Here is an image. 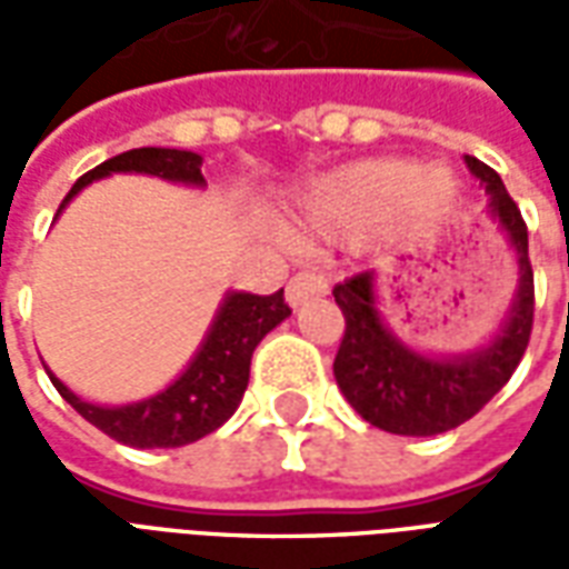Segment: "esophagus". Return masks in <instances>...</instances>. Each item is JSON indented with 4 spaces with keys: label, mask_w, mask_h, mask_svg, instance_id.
Masks as SVG:
<instances>
[{
    "label": "esophagus",
    "mask_w": 569,
    "mask_h": 569,
    "mask_svg": "<svg viewBox=\"0 0 569 569\" xmlns=\"http://www.w3.org/2000/svg\"><path fill=\"white\" fill-rule=\"evenodd\" d=\"M326 292H329V286L320 273H296L286 286V301H289V308H301L308 298H320Z\"/></svg>",
    "instance_id": "34e87169"
}]
</instances>
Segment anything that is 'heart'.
I'll return each instance as SVG.
<instances>
[{
    "label": "heart",
    "instance_id": "obj_1",
    "mask_svg": "<svg viewBox=\"0 0 569 569\" xmlns=\"http://www.w3.org/2000/svg\"><path fill=\"white\" fill-rule=\"evenodd\" d=\"M448 194L436 167L411 161H362L313 179L298 200L292 234L301 240H338L362 234L399 207L427 210Z\"/></svg>",
    "mask_w": 569,
    "mask_h": 569
}]
</instances>
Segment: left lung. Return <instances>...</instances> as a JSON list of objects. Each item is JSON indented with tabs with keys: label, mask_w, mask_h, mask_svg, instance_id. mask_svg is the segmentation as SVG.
Listing matches in <instances>:
<instances>
[{
	"label": "left lung",
	"mask_w": 569,
	"mask_h": 569,
	"mask_svg": "<svg viewBox=\"0 0 569 569\" xmlns=\"http://www.w3.org/2000/svg\"><path fill=\"white\" fill-rule=\"evenodd\" d=\"M463 161L488 191V216L518 264V289L493 338L466 353H427L387 326L378 305V273H357L335 286V301L345 313L335 381L359 418L396 436H439L466 423L506 387L530 341L533 271L527 224L500 176L472 154Z\"/></svg>",
	"instance_id": "8db88e82"
}]
</instances>
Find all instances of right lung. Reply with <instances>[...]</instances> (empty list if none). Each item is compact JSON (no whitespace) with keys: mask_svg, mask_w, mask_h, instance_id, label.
<instances>
[{"mask_svg":"<svg viewBox=\"0 0 569 569\" xmlns=\"http://www.w3.org/2000/svg\"><path fill=\"white\" fill-rule=\"evenodd\" d=\"M198 151L186 149H130L124 154L109 158L91 173H84L72 186L57 216L67 210V203L81 188L100 182L112 173H142L158 176L179 186L203 188L207 179L200 173ZM292 310L283 301V289L273 296H252V292H224L222 305L212 317L210 329L194 350V357L179 378L167 383L154 396L128 402V406H97L72 393L67 383L57 378L54 371L44 366L48 378L57 387V393L67 399L69 406L79 411L81 418L91 420L93 427L103 429L121 445L130 448H182L191 441L210 436L224 420L231 418L247 393L249 362L252 350L259 347L264 335L277 329Z\"/></svg>","mask_w":569,"mask_h":569,"instance_id":"obj_1","label":"right lung"}]
</instances>
